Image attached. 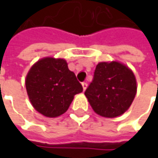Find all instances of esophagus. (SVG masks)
Masks as SVG:
<instances>
[{
  "instance_id": "34e87169",
  "label": "esophagus",
  "mask_w": 158,
  "mask_h": 158,
  "mask_svg": "<svg viewBox=\"0 0 158 158\" xmlns=\"http://www.w3.org/2000/svg\"><path fill=\"white\" fill-rule=\"evenodd\" d=\"M82 89H83V90H85L86 88H87V86H88V84H87L86 82H82Z\"/></svg>"
}]
</instances>
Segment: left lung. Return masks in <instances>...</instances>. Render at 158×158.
Wrapping results in <instances>:
<instances>
[{"instance_id":"obj_1","label":"left lung","mask_w":158,"mask_h":158,"mask_svg":"<svg viewBox=\"0 0 158 158\" xmlns=\"http://www.w3.org/2000/svg\"><path fill=\"white\" fill-rule=\"evenodd\" d=\"M84 94L96 113L115 118L123 114L134 100L136 94L135 77L123 64L100 62Z\"/></svg>"}]
</instances>
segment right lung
<instances>
[{
	"label": "right lung",
	"mask_w": 158,
	"mask_h": 158,
	"mask_svg": "<svg viewBox=\"0 0 158 158\" xmlns=\"http://www.w3.org/2000/svg\"><path fill=\"white\" fill-rule=\"evenodd\" d=\"M25 86L33 107L46 117L67 112L74 96L82 91L74 72L62 59L44 58L34 64L26 76Z\"/></svg>",
	"instance_id": "1"
}]
</instances>
